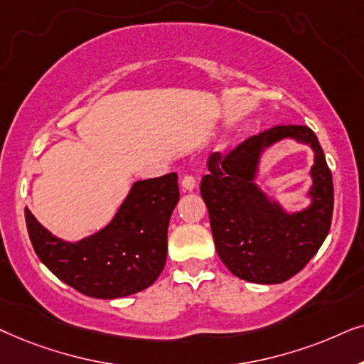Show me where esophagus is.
I'll return each instance as SVG.
<instances>
[{
  "mask_svg": "<svg viewBox=\"0 0 364 364\" xmlns=\"http://www.w3.org/2000/svg\"><path fill=\"white\" fill-rule=\"evenodd\" d=\"M181 186L185 191H193L196 188V179L191 174H185L181 179Z\"/></svg>",
  "mask_w": 364,
  "mask_h": 364,
  "instance_id": "34e87169",
  "label": "esophagus"
}]
</instances>
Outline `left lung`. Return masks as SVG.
I'll use <instances>...</instances> for the list:
<instances>
[{
	"mask_svg": "<svg viewBox=\"0 0 364 364\" xmlns=\"http://www.w3.org/2000/svg\"><path fill=\"white\" fill-rule=\"evenodd\" d=\"M284 137L315 151L312 203L287 213L254 183L260 153ZM201 179L213 238L223 263L238 278L259 284L283 283L299 273L326 240L333 218V176L316 134L308 126H274L245 139L223 156L211 154Z\"/></svg>",
	"mask_w": 364,
	"mask_h": 364,
	"instance_id": "left-lung-1",
	"label": "left lung"
}]
</instances>
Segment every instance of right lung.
I'll list each match as a JSON object with an SVG mask.
<instances>
[{"label":"right lung","mask_w":364,"mask_h":364,"mask_svg":"<svg viewBox=\"0 0 364 364\" xmlns=\"http://www.w3.org/2000/svg\"><path fill=\"white\" fill-rule=\"evenodd\" d=\"M178 200L176 173L136 181L109 225L76 243L53 236L28 208L24 218L38 258L56 278L86 296L114 299L143 291L161 274Z\"/></svg>","instance_id":"add662e5"}]
</instances>
